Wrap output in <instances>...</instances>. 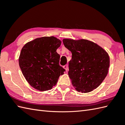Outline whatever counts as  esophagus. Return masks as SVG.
Wrapping results in <instances>:
<instances>
[{
	"label": "esophagus",
	"mask_w": 125,
	"mask_h": 125,
	"mask_svg": "<svg viewBox=\"0 0 125 125\" xmlns=\"http://www.w3.org/2000/svg\"><path fill=\"white\" fill-rule=\"evenodd\" d=\"M63 68L65 70V71H67L68 69V64H66V65L63 66Z\"/></svg>",
	"instance_id": "1"
}]
</instances>
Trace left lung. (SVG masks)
<instances>
[{
	"instance_id": "8db88e82",
	"label": "left lung",
	"mask_w": 125,
	"mask_h": 125,
	"mask_svg": "<svg viewBox=\"0 0 125 125\" xmlns=\"http://www.w3.org/2000/svg\"><path fill=\"white\" fill-rule=\"evenodd\" d=\"M63 42L72 54L68 75L76 91L87 93L97 88L109 70L108 53L97 43L85 39H64Z\"/></svg>"
}]
</instances>
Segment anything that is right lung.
I'll list each match as a JSON object with an SVG mask.
<instances>
[{"label":"right lung","instance_id":"right-lung-1","mask_svg":"<svg viewBox=\"0 0 125 125\" xmlns=\"http://www.w3.org/2000/svg\"><path fill=\"white\" fill-rule=\"evenodd\" d=\"M62 42L54 36H43L27 42L21 50L19 64L23 76L31 86L39 91L56 85L64 69L59 64L56 50Z\"/></svg>","mask_w":125,"mask_h":125}]
</instances>
